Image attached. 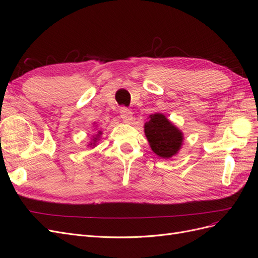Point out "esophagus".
Wrapping results in <instances>:
<instances>
[{
    "instance_id": "1",
    "label": "esophagus",
    "mask_w": 258,
    "mask_h": 258,
    "mask_svg": "<svg viewBox=\"0 0 258 258\" xmlns=\"http://www.w3.org/2000/svg\"><path fill=\"white\" fill-rule=\"evenodd\" d=\"M120 117L124 122H130L132 120V112L129 110L128 107L122 106L120 108Z\"/></svg>"
}]
</instances>
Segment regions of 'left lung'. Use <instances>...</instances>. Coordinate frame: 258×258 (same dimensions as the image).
Masks as SVG:
<instances>
[{
  "instance_id": "1",
  "label": "left lung",
  "mask_w": 258,
  "mask_h": 258,
  "mask_svg": "<svg viewBox=\"0 0 258 258\" xmlns=\"http://www.w3.org/2000/svg\"><path fill=\"white\" fill-rule=\"evenodd\" d=\"M145 136L153 152L161 158H170L182 145V132L162 114H153L144 126Z\"/></svg>"
}]
</instances>
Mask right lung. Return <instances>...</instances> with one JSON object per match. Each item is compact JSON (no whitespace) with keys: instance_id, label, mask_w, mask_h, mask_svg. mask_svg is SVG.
<instances>
[{"instance_id":"right-lung-1","label":"right lung","mask_w":258,"mask_h":258,"mask_svg":"<svg viewBox=\"0 0 258 258\" xmlns=\"http://www.w3.org/2000/svg\"><path fill=\"white\" fill-rule=\"evenodd\" d=\"M99 135H101V131H99ZM99 135H97V138H93V139H92V142L89 144L90 146H95V145H96V142L98 141V137H99Z\"/></svg>"}]
</instances>
